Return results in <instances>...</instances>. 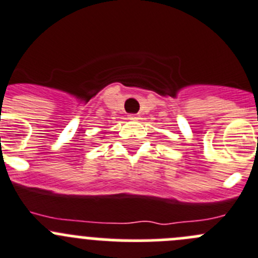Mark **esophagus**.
<instances>
[{
	"instance_id": "34e87169",
	"label": "esophagus",
	"mask_w": 258,
	"mask_h": 258,
	"mask_svg": "<svg viewBox=\"0 0 258 258\" xmlns=\"http://www.w3.org/2000/svg\"><path fill=\"white\" fill-rule=\"evenodd\" d=\"M139 116H141V115L139 114H131L129 115V119H139Z\"/></svg>"
}]
</instances>
